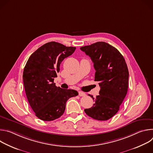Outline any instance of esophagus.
I'll use <instances>...</instances> for the list:
<instances>
[{
	"label": "esophagus",
	"mask_w": 153,
	"mask_h": 153,
	"mask_svg": "<svg viewBox=\"0 0 153 153\" xmlns=\"http://www.w3.org/2000/svg\"><path fill=\"white\" fill-rule=\"evenodd\" d=\"M79 96H85L86 94L82 91H79Z\"/></svg>",
	"instance_id": "34e87169"
}]
</instances>
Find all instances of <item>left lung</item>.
I'll use <instances>...</instances> for the list:
<instances>
[{"label":"left lung","mask_w":153,"mask_h":153,"mask_svg":"<svg viewBox=\"0 0 153 153\" xmlns=\"http://www.w3.org/2000/svg\"><path fill=\"white\" fill-rule=\"evenodd\" d=\"M91 57L96 70L94 81L99 82V95L95 103L84 110L88 116L98 120H107L119 110L128 91L129 72L124 57L114 47L104 42L80 47Z\"/></svg>","instance_id":"8db88e82"}]
</instances>
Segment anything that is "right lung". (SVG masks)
Masks as SVG:
<instances>
[{
    "mask_svg": "<svg viewBox=\"0 0 153 153\" xmlns=\"http://www.w3.org/2000/svg\"><path fill=\"white\" fill-rule=\"evenodd\" d=\"M75 50L76 47L58 42H48L34 52L25 65L23 73L25 93L35 115L40 120L59 118L67 100L79 94L76 90L62 89L54 83L61 62Z\"/></svg>",
    "mask_w": 153,
    "mask_h": 153,
    "instance_id": "right-lung-1",
    "label": "right lung"
}]
</instances>
